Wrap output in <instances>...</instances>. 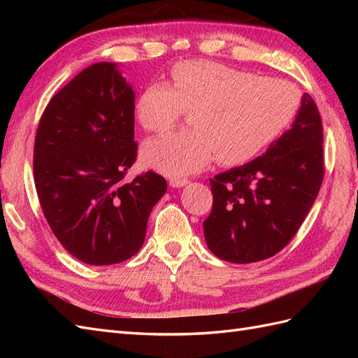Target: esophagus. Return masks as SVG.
I'll return each instance as SVG.
<instances>
[{"instance_id":"obj_1","label":"esophagus","mask_w":358,"mask_h":358,"mask_svg":"<svg viewBox=\"0 0 358 358\" xmlns=\"http://www.w3.org/2000/svg\"><path fill=\"white\" fill-rule=\"evenodd\" d=\"M187 183H189V180H186V178H171V181H169V185L172 187H183Z\"/></svg>"}]
</instances>
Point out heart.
I'll list each match as a JSON object with an SVG mask.
<instances>
[{
    "label": "heart",
    "instance_id": "obj_1",
    "mask_svg": "<svg viewBox=\"0 0 358 358\" xmlns=\"http://www.w3.org/2000/svg\"><path fill=\"white\" fill-rule=\"evenodd\" d=\"M299 106V90L285 80L209 59L177 63L169 85L154 81L141 90L134 113L143 129L163 132L191 108V129L148 141L141 162L169 177L199 172L215 158L245 164L286 131Z\"/></svg>",
    "mask_w": 358,
    "mask_h": 358
}]
</instances>
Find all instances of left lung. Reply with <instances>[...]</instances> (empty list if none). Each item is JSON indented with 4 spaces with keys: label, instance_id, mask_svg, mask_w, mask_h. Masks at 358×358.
<instances>
[{
    "label": "left lung",
    "instance_id": "left-lung-1",
    "mask_svg": "<svg viewBox=\"0 0 358 358\" xmlns=\"http://www.w3.org/2000/svg\"><path fill=\"white\" fill-rule=\"evenodd\" d=\"M323 172L322 117L305 94L291 129L262 157L210 178L214 204L203 223L210 252L240 264L280 252L313 208Z\"/></svg>",
    "mask_w": 358,
    "mask_h": 358
}]
</instances>
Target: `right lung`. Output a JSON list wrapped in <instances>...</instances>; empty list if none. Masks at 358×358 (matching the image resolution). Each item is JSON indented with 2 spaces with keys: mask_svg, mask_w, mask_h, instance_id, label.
I'll return each instance as SVG.
<instances>
[{
  "mask_svg": "<svg viewBox=\"0 0 358 358\" xmlns=\"http://www.w3.org/2000/svg\"><path fill=\"white\" fill-rule=\"evenodd\" d=\"M135 94L115 63H95L52 96L38 124L34 178L43 214L80 262L106 266L135 255L166 180L132 181Z\"/></svg>",
  "mask_w": 358,
  "mask_h": 358,
  "instance_id": "obj_1",
  "label": "right lung"
}]
</instances>
